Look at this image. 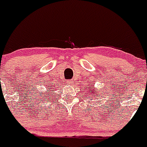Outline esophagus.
<instances>
[{
    "instance_id": "obj_1",
    "label": "esophagus",
    "mask_w": 147,
    "mask_h": 147,
    "mask_svg": "<svg viewBox=\"0 0 147 147\" xmlns=\"http://www.w3.org/2000/svg\"><path fill=\"white\" fill-rule=\"evenodd\" d=\"M67 83L69 84H74V82H73V81H72V80H68Z\"/></svg>"
}]
</instances>
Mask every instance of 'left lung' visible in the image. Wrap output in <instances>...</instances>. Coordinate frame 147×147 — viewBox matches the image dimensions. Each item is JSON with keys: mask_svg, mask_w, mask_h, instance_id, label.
Masks as SVG:
<instances>
[{"mask_svg": "<svg viewBox=\"0 0 147 147\" xmlns=\"http://www.w3.org/2000/svg\"><path fill=\"white\" fill-rule=\"evenodd\" d=\"M91 92H92V90H91ZM97 94H98V93H97Z\"/></svg>", "mask_w": 147, "mask_h": 147, "instance_id": "left-lung-1", "label": "left lung"}]
</instances>
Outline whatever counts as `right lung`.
I'll return each instance as SVG.
<instances>
[{
	"mask_svg": "<svg viewBox=\"0 0 147 147\" xmlns=\"http://www.w3.org/2000/svg\"><path fill=\"white\" fill-rule=\"evenodd\" d=\"M47 91H48V90H47ZM45 96H46V95H45Z\"/></svg>",
	"mask_w": 147,
	"mask_h": 147,
	"instance_id": "1",
	"label": "right lung"
}]
</instances>
